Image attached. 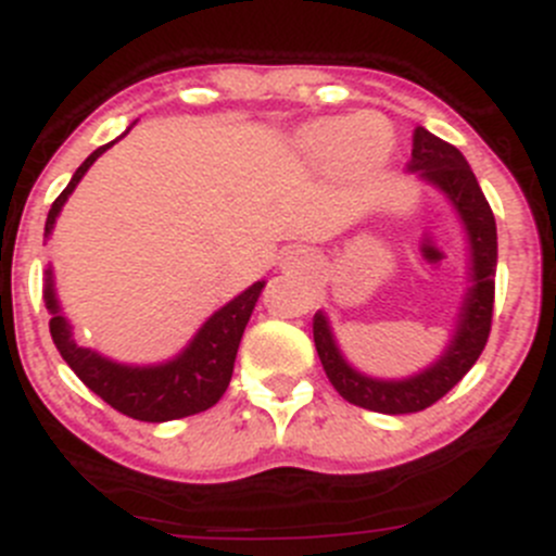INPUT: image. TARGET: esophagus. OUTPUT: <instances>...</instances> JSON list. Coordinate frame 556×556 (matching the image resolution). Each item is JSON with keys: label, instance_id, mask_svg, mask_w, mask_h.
<instances>
[{"label": "esophagus", "instance_id": "1", "mask_svg": "<svg viewBox=\"0 0 556 556\" xmlns=\"http://www.w3.org/2000/svg\"><path fill=\"white\" fill-rule=\"evenodd\" d=\"M304 261H306L304 250H293V252H290V257H288V266L299 268V266H304Z\"/></svg>", "mask_w": 556, "mask_h": 556}]
</instances>
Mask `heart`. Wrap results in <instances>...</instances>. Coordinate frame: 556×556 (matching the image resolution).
I'll list each match as a JSON object with an SVG mask.
<instances>
[{"label": "heart", "instance_id": "b5f03b06", "mask_svg": "<svg viewBox=\"0 0 556 556\" xmlns=\"http://www.w3.org/2000/svg\"><path fill=\"white\" fill-rule=\"evenodd\" d=\"M293 150L301 164L314 172L333 169L341 179H368L392 159L395 134L377 112L317 117L295 128Z\"/></svg>", "mask_w": 556, "mask_h": 556}]
</instances>
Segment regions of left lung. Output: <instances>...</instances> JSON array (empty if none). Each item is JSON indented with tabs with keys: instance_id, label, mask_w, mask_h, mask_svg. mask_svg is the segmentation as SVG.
Masks as SVG:
<instances>
[{
	"instance_id": "left-lung-1",
	"label": "left lung",
	"mask_w": 556,
	"mask_h": 556,
	"mask_svg": "<svg viewBox=\"0 0 556 556\" xmlns=\"http://www.w3.org/2000/svg\"><path fill=\"white\" fill-rule=\"evenodd\" d=\"M406 172L417 174L422 182L433 185L452 210L468 237V290L454 317L452 339L439 361L422 371L403 379H379L357 371L344 352L339 350L330 319L325 312L314 314V346L323 361L330 384L344 401L379 414H414L433 406L446 395L465 374L473 368L490 339L492 304H495V268H497V228L495 215L481 193L476 174L457 148L428 128H414L412 161Z\"/></svg>"
}]
</instances>
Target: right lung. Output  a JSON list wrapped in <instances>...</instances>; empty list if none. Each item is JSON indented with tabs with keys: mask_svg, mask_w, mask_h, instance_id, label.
<instances>
[{
	"mask_svg": "<svg viewBox=\"0 0 556 556\" xmlns=\"http://www.w3.org/2000/svg\"><path fill=\"white\" fill-rule=\"evenodd\" d=\"M115 142L93 150L83 161L80 169L72 174L70 185L61 190V195L50 206L48 220H45V239L53 233L55 217L61 215L77 182L86 177L93 161L106 153ZM263 288H266L263 279L250 285L244 293H239L237 299H231L226 306L212 314L177 355L164 363H153V366H128V363L110 361V357L99 355L97 350L77 344L75 333H72V323L61 312L53 268L50 266L45 268L42 299L45 309L50 312V336H53L55 350L61 352L66 366L80 377V382L88 390H93L104 403H110L112 408H117L126 417L139 419V422H169V419H182L190 417V414L206 412L228 390L239 341H242V333Z\"/></svg>",
	"mask_w": 556,
	"mask_h": 556,
	"instance_id": "1",
	"label": "right lung"
}]
</instances>
